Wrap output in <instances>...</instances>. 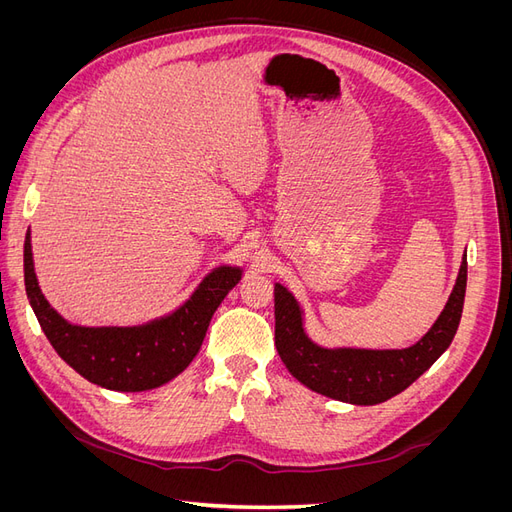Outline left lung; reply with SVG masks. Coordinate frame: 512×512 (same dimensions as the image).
Instances as JSON below:
<instances>
[{
    "label": "left lung",
    "instance_id": "left-lung-1",
    "mask_svg": "<svg viewBox=\"0 0 512 512\" xmlns=\"http://www.w3.org/2000/svg\"><path fill=\"white\" fill-rule=\"evenodd\" d=\"M468 284V256L463 254L457 280L438 320L408 348L320 346L305 329V312L294 294L277 284L275 348L286 369L309 391L352 406H376L406 391L451 346L457 333Z\"/></svg>",
    "mask_w": 512,
    "mask_h": 512
}]
</instances>
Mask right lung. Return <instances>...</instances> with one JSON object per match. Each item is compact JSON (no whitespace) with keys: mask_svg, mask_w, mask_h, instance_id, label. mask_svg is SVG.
<instances>
[{"mask_svg":"<svg viewBox=\"0 0 512 512\" xmlns=\"http://www.w3.org/2000/svg\"><path fill=\"white\" fill-rule=\"evenodd\" d=\"M23 269L29 305L55 352L85 380L121 393L151 391L177 378L203 346L215 309L243 275V267L220 265L203 277L190 299L160 318L132 327H85L66 320L46 301L29 230Z\"/></svg>","mask_w":512,"mask_h":512,"instance_id":"add662e5","label":"right lung"}]
</instances>
